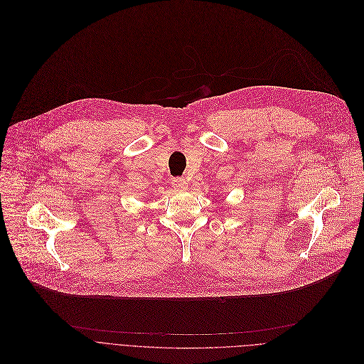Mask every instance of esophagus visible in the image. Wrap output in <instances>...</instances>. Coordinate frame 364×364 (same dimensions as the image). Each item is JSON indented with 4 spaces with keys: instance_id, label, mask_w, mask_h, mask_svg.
Returning a JSON list of instances; mask_svg holds the SVG:
<instances>
[{
    "instance_id": "esophagus-1",
    "label": "esophagus",
    "mask_w": 364,
    "mask_h": 364,
    "mask_svg": "<svg viewBox=\"0 0 364 364\" xmlns=\"http://www.w3.org/2000/svg\"><path fill=\"white\" fill-rule=\"evenodd\" d=\"M172 186L176 191H186L188 189V182L183 178H176V179H172Z\"/></svg>"
}]
</instances>
